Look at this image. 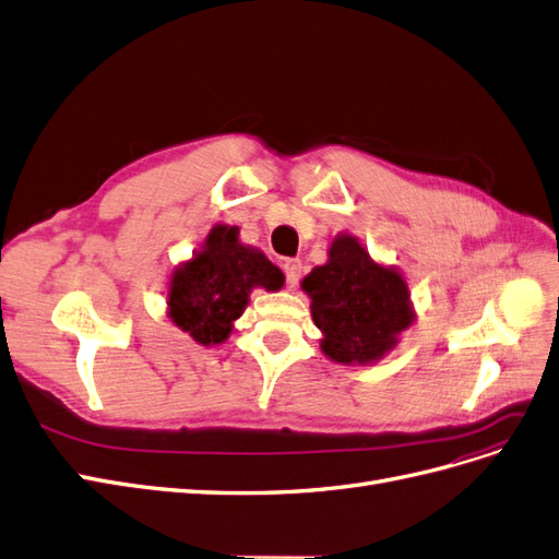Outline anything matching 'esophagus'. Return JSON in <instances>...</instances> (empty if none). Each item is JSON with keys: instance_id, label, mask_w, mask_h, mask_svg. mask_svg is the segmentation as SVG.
<instances>
[{"instance_id": "esophagus-1", "label": "esophagus", "mask_w": 559, "mask_h": 559, "mask_svg": "<svg viewBox=\"0 0 559 559\" xmlns=\"http://www.w3.org/2000/svg\"><path fill=\"white\" fill-rule=\"evenodd\" d=\"M282 267H284V275H286V286H289V289H294V286L300 282L302 263L298 259H286L282 263Z\"/></svg>"}]
</instances>
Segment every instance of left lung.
<instances>
[{
	"label": "left lung",
	"mask_w": 559,
	"mask_h": 559,
	"mask_svg": "<svg viewBox=\"0 0 559 559\" xmlns=\"http://www.w3.org/2000/svg\"><path fill=\"white\" fill-rule=\"evenodd\" d=\"M300 286L312 298V319L324 333L321 352L337 364L382 359L415 319L405 280L370 259L352 235L335 238L329 263L314 267Z\"/></svg>",
	"instance_id": "8db88e82"
}]
</instances>
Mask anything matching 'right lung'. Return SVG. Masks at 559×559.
<instances>
[{
    "mask_svg": "<svg viewBox=\"0 0 559 559\" xmlns=\"http://www.w3.org/2000/svg\"><path fill=\"white\" fill-rule=\"evenodd\" d=\"M284 275L259 249L245 247L235 226H214L195 257L179 265L167 292L170 319L200 345L224 343L253 286L282 289Z\"/></svg>",
    "mask_w": 559,
    "mask_h": 559,
    "instance_id": "obj_1",
    "label": "right lung"
}]
</instances>
